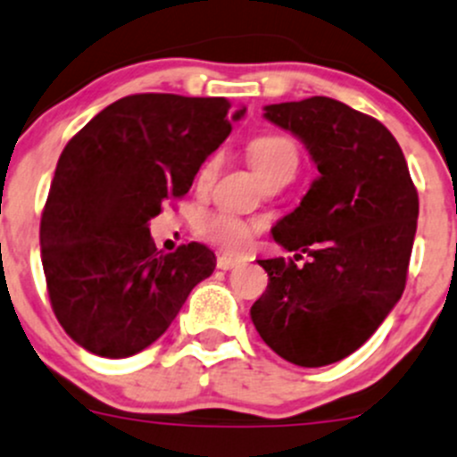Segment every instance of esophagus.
<instances>
[{
	"label": "esophagus",
	"mask_w": 457,
	"mask_h": 457,
	"mask_svg": "<svg viewBox=\"0 0 457 457\" xmlns=\"http://www.w3.org/2000/svg\"><path fill=\"white\" fill-rule=\"evenodd\" d=\"M245 263V259L243 256H234V254H219V259H216V265H219L220 270H232L237 268V265H243Z\"/></svg>",
	"instance_id": "34e87169"
}]
</instances>
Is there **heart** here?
Masks as SVG:
<instances>
[{"instance_id": "1", "label": "heart", "mask_w": 457, "mask_h": 457, "mask_svg": "<svg viewBox=\"0 0 457 457\" xmlns=\"http://www.w3.org/2000/svg\"><path fill=\"white\" fill-rule=\"evenodd\" d=\"M247 154H250L252 167L261 179L274 174V171L296 170V162H299L296 145L287 136L278 134H265L254 138L247 147ZM252 229L254 228L247 220L225 210L210 212L198 223V232L225 250H243L250 243Z\"/></svg>"}]
</instances>
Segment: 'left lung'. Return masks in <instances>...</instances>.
Masks as SVG:
<instances>
[{"label": "left lung", "instance_id": "8db88e82", "mask_svg": "<svg viewBox=\"0 0 457 457\" xmlns=\"http://www.w3.org/2000/svg\"><path fill=\"white\" fill-rule=\"evenodd\" d=\"M263 116L305 145L319 176L272 228L296 254L259 259L268 287L250 317L278 357L317 369L355 353L400 301L418 192L391 131L344 102L314 96L268 104Z\"/></svg>", "mask_w": 457, "mask_h": 457}]
</instances>
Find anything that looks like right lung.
Wrapping results in <instances>:
<instances>
[{"label": "right lung", "instance_id": "1", "mask_svg": "<svg viewBox=\"0 0 457 457\" xmlns=\"http://www.w3.org/2000/svg\"><path fill=\"white\" fill-rule=\"evenodd\" d=\"M225 97L138 93L102 109L62 152L39 225L53 312L93 355L120 360L170 328L216 256L201 243L161 254L149 220L189 192L232 122Z\"/></svg>", "mask_w": 457, "mask_h": 457}]
</instances>
